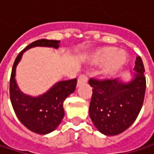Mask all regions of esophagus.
Here are the masks:
<instances>
[{
	"mask_svg": "<svg viewBox=\"0 0 154 154\" xmlns=\"http://www.w3.org/2000/svg\"><path fill=\"white\" fill-rule=\"evenodd\" d=\"M88 80V76L86 74H82L80 77H78V80H77V85H81V84H84V83H86Z\"/></svg>",
	"mask_w": 154,
	"mask_h": 154,
	"instance_id": "obj_1",
	"label": "esophagus"
}]
</instances>
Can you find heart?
Here are the masks:
<instances>
[{"label":"heart","instance_id":"b5f03b06","mask_svg":"<svg viewBox=\"0 0 154 154\" xmlns=\"http://www.w3.org/2000/svg\"><path fill=\"white\" fill-rule=\"evenodd\" d=\"M128 57L124 51H118L116 47H104L100 49L94 55V62L103 64L108 62L103 74L108 77L115 76L128 64Z\"/></svg>","mask_w":154,"mask_h":154}]
</instances>
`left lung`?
Masks as SVG:
<instances>
[{"label":"left lung","mask_w":154,"mask_h":154,"mask_svg":"<svg viewBox=\"0 0 154 154\" xmlns=\"http://www.w3.org/2000/svg\"><path fill=\"white\" fill-rule=\"evenodd\" d=\"M134 78L123 83L118 78H90L93 95L89 107L90 118L96 128L106 136H116L128 129L142 109L146 88L144 67L137 57Z\"/></svg>","instance_id":"obj_1"}]
</instances>
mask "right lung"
I'll return each instance as SVG.
<instances>
[{"label":"right lung","instance_id":"add662e5","mask_svg":"<svg viewBox=\"0 0 154 154\" xmlns=\"http://www.w3.org/2000/svg\"><path fill=\"white\" fill-rule=\"evenodd\" d=\"M60 41L41 39L33 42L26 47L17 56L10 80V97L12 107L20 122L29 130L45 135L52 132L60 124L64 117L63 102L72 94L77 85V78L60 81L55 84L45 94L32 97L24 94L17 85L15 80L16 67L23 52L27 49L35 46L58 48Z\"/></svg>","mask_w":154,"mask_h":154}]
</instances>
